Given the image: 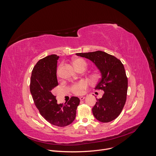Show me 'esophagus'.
Returning a JSON list of instances; mask_svg holds the SVG:
<instances>
[{
  "label": "esophagus",
  "mask_w": 156,
  "mask_h": 156,
  "mask_svg": "<svg viewBox=\"0 0 156 156\" xmlns=\"http://www.w3.org/2000/svg\"><path fill=\"white\" fill-rule=\"evenodd\" d=\"M84 98H85L84 96H81V97L80 98V101H83V100L84 99Z\"/></svg>",
  "instance_id": "esophagus-1"
}]
</instances>
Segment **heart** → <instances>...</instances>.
Wrapping results in <instances>:
<instances>
[{"label": "heart", "mask_w": 156, "mask_h": 156, "mask_svg": "<svg viewBox=\"0 0 156 156\" xmlns=\"http://www.w3.org/2000/svg\"><path fill=\"white\" fill-rule=\"evenodd\" d=\"M73 65L79 71L82 69H86L87 66V63L86 62L81 58H78L75 59L73 62ZM87 87V83L86 81L82 80L78 82H76L72 85L71 86V90L72 91L78 95L82 94L84 93L85 90Z\"/></svg>", "instance_id": "b5f03b06"}]
</instances>
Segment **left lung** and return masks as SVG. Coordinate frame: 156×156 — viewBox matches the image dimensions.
<instances>
[{
	"instance_id": "obj_1",
	"label": "left lung",
	"mask_w": 156,
	"mask_h": 156,
	"mask_svg": "<svg viewBox=\"0 0 156 156\" xmlns=\"http://www.w3.org/2000/svg\"><path fill=\"white\" fill-rule=\"evenodd\" d=\"M76 54L91 60L101 73L95 90H103L104 93L93 107L94 117L103 123L115 120L123 110L127 95L128 78L123 63L114 55L101 51Z\"/></svg>"
}]
</instances>
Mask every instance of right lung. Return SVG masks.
<instances>
[{
	"mask_svg": "<svg viewBox=\"0 0 156 156\" xmlns=\"http://www.w3.org/2000/svg\"><path fill=\"white\" fill-rule=\"evenodd\" d=\"M58 58L52 54L37 62L31 73L30 92L41 115L52 125L63 127L74 121L80 101L78 98L72 96L67 103L57 104L53 93L58 85L57 79Z\"/></svg>",
	"mask_w": 156,
	"mask_h": 156,
	"instance_id": "1",
	"label": "right lung"
}]
</instances>
